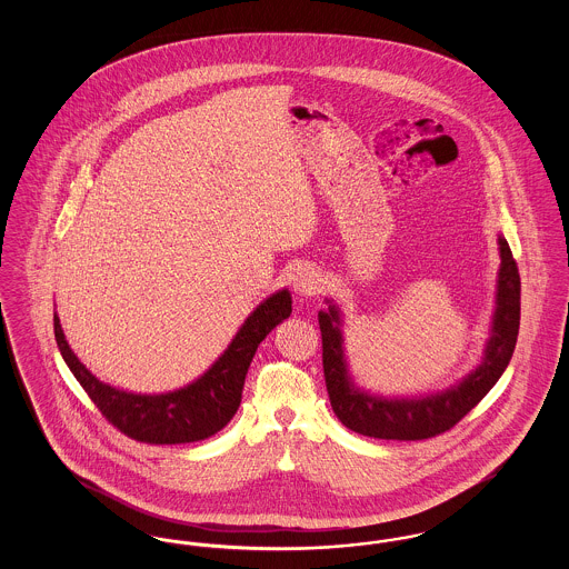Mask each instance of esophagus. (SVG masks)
Returning a JSON list of instances; mask_svg holds the SVG:
<instances>
[{"label":"esophagus","instance_id":"obj_1","mask_svg":"<svg viewBox=\"0 0 569 569\" xmlns=\"http://www.w3.org/2000/svg\"><path fill=\"white\" fill-rule=\"evenodd\" d=\"M325 288L322 272L313 267H300L295 274V290L302 297H316Z\"/></svg>","mask_w":569,"mask_h":569}]
</instances>
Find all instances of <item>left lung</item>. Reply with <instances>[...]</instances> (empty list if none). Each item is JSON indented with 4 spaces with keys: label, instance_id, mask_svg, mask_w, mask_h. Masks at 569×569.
<instances>
[{
    "label": "left lung",
    "instance_id": "8db88e82",
    "mask_svg": "<svg viewBox=\"0 0 569 569\" xmlns=\"http://www.w3.org/2000/svg\"><path fill=\"white\" fill-rule=\"evenodd\" d=\"M501 271L497 290V311L492 322V337L488 341L485 362L459 386L427 399L388 401L371 397L353 388L348 378L346 358L341 348L339 311L335 305L320 311L322 332V365L326 390L335 416L353 433L376 439L420 441L450 431L473 407L478 406L488 390L506 371L515 353L518 326H520V274L508 241L499 239Z\"/></svg>",
    "mask_w": 569,
    "mask_h": 569
}]
</instances>
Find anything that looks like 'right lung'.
I'll use <instances>...</instances> for the list:
<instances>
[{
	"mask_svg": "<svg viewBox=\"0 0 569 569\" xmlns=\"http://www.w3.org/2000/svg\"><path fill=\"white\" fill-rule=\"evenodd\" d=\"M292 313V297L281 290L267 298L237 332L216 365L188 388L168 395H132L91 376L70 350L54 313V339L66 365L110 425L142 443L172 446L207 439L221 431L241 406L244 376L258 346Z\"/></svg>",
	"mask_w": 569,
	"mask_h": 569,
	"instance_id": "1",
	"label": "right lung"
}]
</instances>
